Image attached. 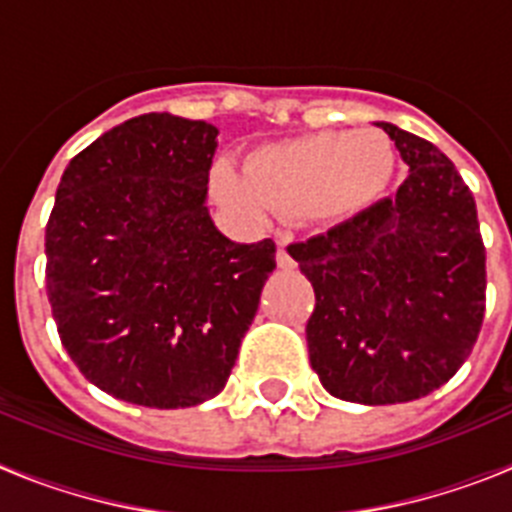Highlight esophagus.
Returning a JSON list of instances; mask_svg holds the SVG:
<instances>
[{
    "mask_svg": "<svg viewBox=\"0 0 512 512\" xmlns=\"http://www.w3.org/2000/svg\"><path fill=\"white\" fill-rule=\"evenodd\" d=\"M277 266H279V269H284V271H292L297 266V261L292 259L287 251H284V246L277 251Z\"/></svg>",
    "mask_w": 512,
    "mask_h": 512,
    "instance_id": "34e87169",
    "label": "esophagus"
}]
</instances>
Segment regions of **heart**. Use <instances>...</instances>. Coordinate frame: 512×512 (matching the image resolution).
I'll return each mask as SVG.
<instances>
[{"label":"heart","mask_w":512,"mask_h":512,"mask_svg":"<svg viewBox=\"0 0 512 512\" xmlns=\"http://www.w3.org/2000/svg\"><path fill=\"white\" fill-rule=\"evenodd\" d=\"M390 171V143L377 130H328L261 148L248 171L223 161L212 182L225 205L253 220L271 212L333 220L364 207Z\"/></svg>","instance_id":"1"}]
</instances>
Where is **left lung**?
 <instances>
[{"label": "left lung", "mask_w": 512, "mask_h": 512, "mask_svg": "<svg viewBox=\"0 0 512 512\" xmlns=\"http://www.w3.org/2000/svg\"><path fill=\"white\" fill-rule=\"evenodd\" d=\"M410 176L395 197L292 243L315 289L310 364L325 390L361 405H395L449 382L485 320V243L477 205L433 143L377 122Z\"/></svg>", "instance_id": "left-lung-1"}]
</instances>
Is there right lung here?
Masks as SVG:
<instances>
[{"label": "right lung", "mask_w": 512, "mask_h": 512, "mask_svg": "<svg viewBox=\"0 0 512 512\" xmlns=\"http://www.w3.org/2000/svg\"><path fill=\"white\" fill-rule=\"evenodd\" d=\"M217 128L151 112L71 158L45 225L63 348L117 400L192 408L223 390L277 246L228 241L207 212Z\"/></svg>", "instance_id": "obj_1"}]
</instances>
